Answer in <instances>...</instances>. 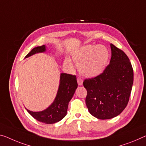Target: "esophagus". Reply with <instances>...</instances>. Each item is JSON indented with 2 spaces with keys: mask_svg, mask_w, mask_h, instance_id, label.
<instances>
[{
  "mask_svg": "<svg viewBox=\"0 0 146 146\" xmlns=\"http://www.w3.org/2000/svg\"><path fill=\"white\" fill-rule=\"evenodd\" d=\"M77 82H78V84L79 86H82V85L83 84V80L80 77H78Z\"/></svg>",
  "mask_w": 146,
  "mask_h": 146,
  "instance_id": "esophagus-1",
  "label": "esophagus"
}]
</instances>
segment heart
<instances>
[{
	"mask_svg": "<svg viewBox=\"0 0 146 146\" xmlns=\"http://www.w3.org/2000/svg\"><path fill=\"white\" fill-rule=\"evenodd\" d=\"M73 59L78 64V68L82 74L94 77L101 74L106 68L109 59V52L106 47L98 46H86L74 53ZM64 65L72 68L73 65L68 59L64 61Z\"/></svg>",
	"mask_w": 146,
	"mask_h": 146,
	"instance_id": "1",
	"label": "heart"
}]
</instances>
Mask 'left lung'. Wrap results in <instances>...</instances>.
<instances>
[{"label": "left lung", "instance_id": "8db88e82", "mask_svg": "<svg viewBox=\"0 0 146 146\" xmlns=\"http://www.w3.org/2000/svg\"><path fill=\"white\" fill-rule=\"evenodd\" d=\"M110 64L100 75L86 79V103L92 115L100 119H109L121 113L129 102L134 74L129 57L113 44H110Z\"/></svg>", "mask_w": 146, "mask_h": 146}]
</instances>
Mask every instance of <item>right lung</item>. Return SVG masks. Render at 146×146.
Wrapping results in <instances>:
<instances>
[{
  "label": "right lung",
  "mask_w": 146,
  "mask_h": 146,
  "mask_svg": "<svg viewBox=\"0 0 146 146\" xmlns=\"http://www.w3.org/2000/svg\"><path fill=\"white\" fill-rule=\"evenodd\" d=\"M46 50L45 45L36 47L25 56V57L27 58L35 53L44 52ZM77 87L78 83L75 75L61 73L60 76L59 89L52 104L48 108L41 111H32L27 109V110L38 121L46 124H53L59 121L66 116L68 103L72 98Z\"/></svg>",
  "instance_id": "add662e5"
}]
</instances>
